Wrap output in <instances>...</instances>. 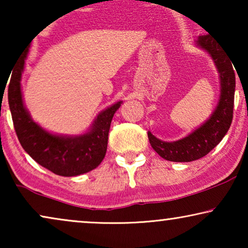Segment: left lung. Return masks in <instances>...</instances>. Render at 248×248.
Segmentation results:
<instances>
[{"instance_id":"1","label":"left lung","mask_w":248,"mask_h":248,"mask_svg":"<svg viewBox=\"0 0 248 248\" xmlns=\"http://www.w3.org/2000/svg\"><path fill=\"white\" fill-rule=\"evenodd\" d=\"M198 45L205 49L215 61L220 73L221 94L219 104L211 117L188 137L175 142L159 140L148 131L151 147L166 160L175 162H188L204 157L219 144L228 132L233 116V99H235V71L229 56L225 53L219 43L210 35L199 37Z\"/></svg>"}]
</instances>
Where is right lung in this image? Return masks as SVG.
<instances>
[{
    "instance_id": "right-lung-1",
    "label": "right lung",
    "mask_w": 248,
    "mask_h": 248,
    "mask_svg": "<svg viewBox=\"0 0 248 248\" xmlns=\"http://www.w3.org/2000/svg\"><path fill=\"white\" fill-rule=\"evenodd\" d=\"M28 48L20 56L8 89L13 126L20 144L33 160L56 175L71 177L93 170L106 155L108 132L121 101L101 111L86 134L59 137L48 133L31 120L23 106L20 81Z\"/></svg>"
}]
</instances>
